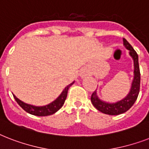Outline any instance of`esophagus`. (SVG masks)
I'll list each match as a JSON object with an SVG mask.
<instances>
[{
    "mask_svg": "<svg viewBox=\"0 0 149 149\" xmlns=\"http://www.w3.org/2000/svg\"><path fill=\"white\" fill-rule=\"evenodd\" d=\"M88 75H89L88 72H86V71H82L80 76H81L82 77H86V76H88Z\"/></svg>",
    "mask_w": 149,
    "mask_h": 149,
    "instance_id": "obj_1",
    "label": "esophagus"
}]
</instances>
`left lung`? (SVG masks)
I'll return each instance as SVG.
<instances>
[{"label": "left lung", "instance_id": "obj_1", "mask_svg": "<svg viewBox=\"0 0 149 149\" xmlns=\"http://www.w3.org/2000/svg\"><path fill=\"white\" fill-rule=\"evenodd\" d=\"M124 45L127 49L129 50V55L134 60V79L132 81V87L126 97L116 103H107L99 99L97 95V92L94 91L91 95V102L93 106L100 112L109 115H118L128 111L136 101L139 91H140V82H141V74L139 70V56L125 38H123Z\"/></svg>", "mask_w": 149, "mask_h": 149}]
</instances>
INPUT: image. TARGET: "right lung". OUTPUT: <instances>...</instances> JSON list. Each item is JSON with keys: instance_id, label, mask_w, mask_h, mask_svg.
I'll list each match as a JSON object with an SVG mask.
<instances>
[{"instance_id": "obj_1", "label": "right lung", "mask_w": 149, "mask_h": 149, "mask_svg": "<svg viewBox=\"0 0 149 149\" xmlns=\"http://www.w3.org/2000/svg\"><path fill=\"white\" fill-rule=\"evenodd\" d=\"M73 84H74V82H72V84L68 85L63 90V91L62 92L60 95L58 96V97H57L54 101H52L49 104H48V105H45V106L36 107L31 105V104H25L24 102H22V100H20L19 99H17L15 95L13 96H14V98L17 101V104H19V106L29 113H31L32 115L36 116L51 115V114H53L56 112H57L63 107V105L65 103V99H66V97H67L68 90Z\"/></svg>"}]
</instances>
